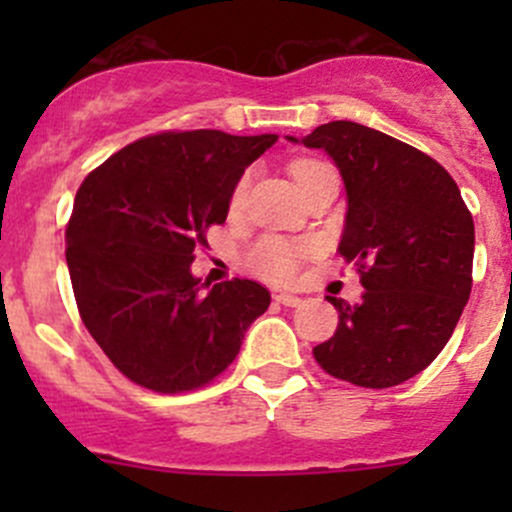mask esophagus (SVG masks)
Returning a JSON list of instances; mask_svg holds the SVG:
<instances>
[{
	"label": "esophagus",
	"mask_w": 512,
	"mask_h": 512,
	"mask_svg": "<svg viewBox=\"0 0 512 512\" xmlns=\"http://www.w3.org/2000/svg\"><path fill=\"white\" fill-rule=\"evenodd\" d=\"M275 302L285 304V307H299V304H302V297H297V294L280 292V294H275Z\"/></svg>",
	"instance_id": "1"
}]
</instances>
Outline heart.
I'll return each instance as SVG.
<instances>
[{
    "label": "heart",
    "instance_id": "b5f03b06",
    "mask_svg": "<svg viewBox=\"0 0 512 512\" xmlns=\"http://www.w3.org/2000/svg\"><path fill=\"white\" fill-rule=\"evenodd\" d=\"M322 170H327V165L317 163V160H297V163L292 165V175L294 180H297L299 188L307 185L312 178H317ZM247 180H250V175H242V178L237 180L230 200L232 208H237V205L242 203V198H245ZM299 257H302V247L285 240V237L267 235L250 247L252 270L260 272L262 277H270V280L275 282H287L297 275Z\"/></svg>",
    "mask_w": 512,
    "mask_h": 512
}]
</instances>
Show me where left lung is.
Listing matches in <instances>:
<instances>
[{
  "instance_id": "1",
  "label": "left lung",
  "mask_w": 512,
  "mask_h": 512,
  "mask_svg": "<svg viewBox=\"0 0 512 512\" xmlns=\"http://www.w3.org/2000/svg\"><path fill=\"white\" fill-rule=\"evenodd\" d=\"M287 141L334 160L347 190L339 252L366 289L359 304L329 297L339 327L314 347L327 374L389 389L426 369L451 339L471 297L476 230L443 165L354 121Z\"/></svg>"
}]
</instances>
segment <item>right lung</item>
<instances>
[{
	"label": "right lung",
	"instance_id": "right-lung-1",
	"mask_svg": "<svg viewBox=\"0 0 512 512\" xmlns=\"http://www.w3.org/2000/svg\"><path fill=\"white\" fill-rule=\"evenodd\" d=\"M275 133H160L131 143L81 183L66 265L81 319L121 374L160 394L223 374L270 307L252 280L193 275L205 230L225 223L245 168Z\"/></svg>",
	"mask_w": 512,
	"mask_h": 512
}]
</instances>
